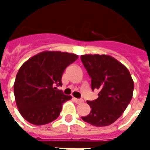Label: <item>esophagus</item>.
I'll use <instances>...</instances> for the list:
<instances>
[{
    "label": "esophagus",
    "instance_id": "obj_1",
    "mask_svg": "<svg viewBox=\"0 0 150 150\" xmlns=\"http://www.w3.org/2000/svg\"><path fill=\"white\" fill-rule=\"evenodd\" d=\"M73 100H75V102L76 103V104H81V103H83V100H80V99H77V98H74Z\"/></svg>",
    "mask_w": 150,
    "mask_h": 150
}]
</instances>
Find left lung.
Masks as SVG:
<instances>
[{"instance_id":"obj_1","label":"left lung","mask_w":150,"mask_h":150,"mask_svg":"<svg viewBox=\"0 0 150 150\" xmlns=\"http://www.w3.org/2000/svg\"><path fill=\"white\" fill-rule=\"evenodd\" d=\"M91 78V89H99V97L87 103L91 112L82 119L94 126L110 125L122 115L132 100L134 83L129 70L108 54L81 55Z\"/></svg>"}]
</instances>
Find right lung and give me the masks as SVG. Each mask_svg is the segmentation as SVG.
Listing matches in <instances>:
<instances>
[{"label": "right lung", "mask_w": 150, "mask_h": 150, "mask_svg": "<svg viewBox=\"0 0 150 150\" xmlns=\"http://www.w3.org/2000/svg\"><path fill=\"white\" fill-rule=\"evenodd\" d=\"M77 54L61 51H42L25 62L18 71L13 91L22 117L34 125H43L58 118L62 105L71 99L55 86H62L66 67Z\"/></svg>", "instance_id": "obj_1"}]
</instances>
